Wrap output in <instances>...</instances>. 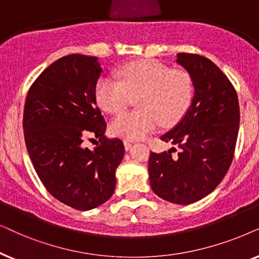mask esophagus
<instances>
[{
  "instance_id": "34e87169",
  "label": "esophagus",
  "mask_w": 259,
  "mask_h": 259,
  "mask_svg": "<svg viewBox=\"0 0 259 259\" xmlns=\"http://www.w3.org/2000/svg\"><path fill=\"white\" fill-rule=\"evenodd\" d=\"M124 148H125V150H129L130 148L133 147V143L130 142V141H124Z\"/></svg>"
}]
</instances>
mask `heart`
Wrapping results in <instances>:
<instances>
[{"mask_svg": "<svg viewBox=\"0 0 259 259\" xmlns=\"http://www.w3.org/2000/svg\"><path fill=\"white\" fill-rule=\"evenodd\" d=\"M119 81L103 77L96 85L98 105L108 113H119L130 99L139 95L136 111L124 112L110 124L113 135L141 140L162 124L171 126L182 118L193 97L191 75L184 70H170L155 60H137L118 71Z\"/></svg>", "mask_w": 259, "mask_h": 259, "instance_id": "1", "label": "heart"}]
</instances>
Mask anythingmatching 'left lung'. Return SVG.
Segmentation results:
<instances>
[{
	"label": "left lung",
	"mask_w": 259,
	"mask_h": 259,
	"mask_svg": "<svg viewBox=\"0 0 259 259\" xmlns=\"http://www.w3.org/2000/svg\"><path fill=\"white\" fill-rule=\"evenodd\" d=\"M177 64L191 75L193 97L177 125L160 139L178 148L151 151L148 163L155 194L178 205L208 195L229 170L239 130L236 90L207 58L178 53Z\"/></svg>",
	"instance_id": "obj_1"
}]
</instances>
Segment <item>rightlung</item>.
Segmentation results:
<instances>
[{
  "label": "right lung",
  "mask_w": 259,
  "mask_h": 259,
  "mask_svg": "<svg viewBox=\"0 0 259 259\" xmlns=\"http://www.w3.org/2000/svg\"><path fill=\"white\" fill-rule=\"evenodd\" d=\"M103 68L98 58L70 54L41 73L26 98L23 130L29 157L41 182L55 199L79 211L111 198L123 142L105 135L96 85ZM88 137L98 138L94 150Z\"/></svg>",
  "instance_id": "obj_1"
}]
</instances>
